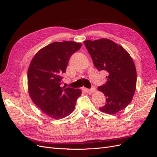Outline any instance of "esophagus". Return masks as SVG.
Here are the masks:
<instances>
[{
  "label": "esophagus",
  "mask_w": 157,
  "mask_h": 157,
  "mask_svg": "<svg viewBox=\"0 0 157 157\" xmlns=\"http://www.w3.org/2000/svg\"><path fill=\"white\" fill-rule=\"evenodd\" d=\"M85 91L88 93V94H92L94 93L95 90H96V89H95V87H92L91 89H88V88H85Z\"/></svg>",
  "instance_id": "34e87169"
}]
</instances>
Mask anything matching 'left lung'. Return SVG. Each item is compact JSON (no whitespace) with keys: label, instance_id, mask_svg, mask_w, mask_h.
I'll use <instances>...</instances> for the list:
<instances>
[{"label":"left lung","instance_id":"8db88e82","mask_svg":"<svg viewBox=\"0 0 157 157\" xmlns=\"http://www.w3.org/2000/svg\"><path fill=\"white\" fill-rule=\"evenodd\" d=\"M84 44L96 69L108 73L106 83L98 88L106 97L100 110L115 114L130 103L135 94L137 71L133 61L126 49L109 39L86 40Z\"/></svg>","mask_w":157,"mask_h":157}]
</instances>
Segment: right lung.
I'll use <instances>...</instances> for the list:
<instances>
[{"instance_id": "add662e5", "label": "right lung", "mask_w": 157, "mask_h": 157, "mask_svg": "<svg viewBox=\"0 0 157 157\" xmlns=\"http://www.w3.org/2000/svg\"><path fill=\"white\" fill-rule=\"evenodd\" d=\"M81 47L72 41L55 42L41 49L32 59L28 72L30 98L43 113L60 119L74 111L80 89L61 87L70 58Z\"/></svg>"}]
</instances>
